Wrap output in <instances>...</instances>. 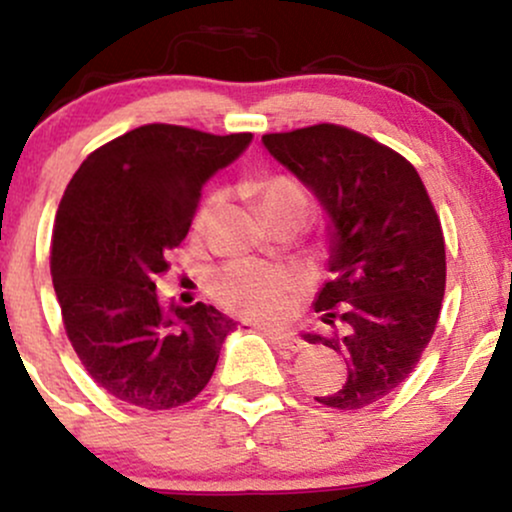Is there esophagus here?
Wrapping results in <instances>:
<instances>
[{
    "instance_id": "34e87169",
    "label": "esophagus",
    "mask_w": 512,
    "mask_h": 512,
    "mask_svg": "<svg viewBox=\"0 0 512 512\" xmlns=\"http://www.w3.org/2000/svg\"><path fill=\"white\" fill-rule=\"evenodd\" d=\"M267 337L269 342L279 346V349H289V351H301L305 342L301 337H296L293 332H286V330H267Z\"/></svg>"
}]
</instances>
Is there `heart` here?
Segmentation results:
<instances>
[{
    "label": "heart",
    "mask_w": 512,
    "mask_h": 512,
    "mask_svg": "<svg viewBox=\"0 0 512 512\" xmlns=\"http://www.w3.org/2000/svg\"><path fill=\"white\" fill-rule=\"evenodd\" d=\"M257 207L262 216L284 209H305V195L286 175H264L252 185ZM214 209V199H209L197 214V226H204ZM301 286L296 272L252 260H238L221 267L211 279V293L223 308L231 313L252 317V320H274L286 310L291 296Z\"/></svg>",
    "instance_id": "1"
}]
</instances>
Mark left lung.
Segmentation results:
<instances>
[{
  "label": "left lung",
  "instance_id": "1",
  "mask_svg": "<svg viewBox=\"0 0 512 512\" xmlns=\"http://www.w3.org/2000/svg\"><path fill=\"white\" fill-rule=\"evenodd\" d=\"M264 149L317 197L330 226L332 281L315 313L332 327L310 344L344 356L349 375L334 409H363L397 390L438 325L445 240L416 168L397 151L339 125L264 134Z\"/></svg>",
  "mask_w": 512,
  "mask_h": 512
}]
</instances>
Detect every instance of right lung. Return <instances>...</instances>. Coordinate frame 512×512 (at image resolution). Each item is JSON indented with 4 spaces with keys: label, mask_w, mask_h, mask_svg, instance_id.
I'll list each match as a JSON object with an SVG mask.
<instances>
[{
    "label": "right lung",
    "mask_w": 512,
    "mask_h": 512,
    "mask_svg": "<svg viewBox=\"0 0 512 512\" xmlns=\"http://www.w3.org/2000/svg\"><path fill=\"white\" fill-rule=\"evenodd\" d=\"M252 134L144 125L81 163L57 209L50 272L64 330L93 380L151 411L195 399L236 322L214 305H163L154 279L192 226L202 187Z\"/></svg>",
    "instance_id": "right-lung-1"
}]
</instances>
